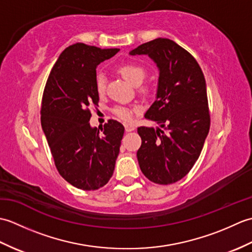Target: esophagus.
I'll return each instance as SVG.
<instances>
[{
	"instance_id": "34e87169",
	"label": "esophagus",
	"mask_w": 252,
	"mask_h": 252,
	"mask_svg": "<svg viewBox=\"0 0 252 252\" xmlns=\"http://www.w3.org/2000/svg\"><path fill=\"white\" fill-rule=\"evenodd\" d=\"M125 129L126 132H131L135 130V126L131 125V123H125Z\"/></svg>"
}]
</instances>
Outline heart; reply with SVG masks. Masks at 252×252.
<instances>
[{
  "label": "heart",
  "instance_id": "obj_1",
  "mask_svg": "<svg viewBox=\"0 0 252 252\" xmlns=\"http://www.w3.org/2000/svg\"><path fill=\"white\" fill-rule=\"evenodd\" d=\"M118 72L133 85H140L146 77V70L143 67L134 65V63H126L118 68ZM106 77L103 73H98L96 77V90L99 94H104L106 91ZM137 108H130V107L118 106L114 108V114L120 118L121 120L129 121L132 119L133 112Z\"/></svg>",
  "mask_w": 252,
  "mask_h": 252
}]
</instances>
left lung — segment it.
<instances>
[{"label": "left lung", "instance_id": "1", "mask_svg": "<svg viewBox=\"0 0 252 252\" xmlns=\"http://www.w3.org/2000/svg\"><path fill=\"white\" fill-rule=\"evenodd\" d=\"M130 54H146L157 63V97L145 118L165 129L137 127L138 164L154 183H175L194 167L210 129L205 76L194 56L170 39L158 37Z\"/></svg>", "mask_w": 252, "mask_h": 252}]
</instances>
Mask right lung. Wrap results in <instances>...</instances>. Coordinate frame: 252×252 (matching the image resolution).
<instances>
[{"mask_svg": "<svg viewBox=\"0 0 252 252\" xmlns=\"http://www.w3.org/2000/svg\"><path fill=\"white\" fill-rule=\"evenodd\" d=\"M119 52L84 43L70 45L47 78L41 104V125L56 169L68 183L95 190L115 170L125 127L109 119L104 129L91 127V107L98 106L96 67Z\"/></svg>", "mask_w": 252, "mask_h": 252, "instance_id": "1", "label": "right lung"}]
</instances>
